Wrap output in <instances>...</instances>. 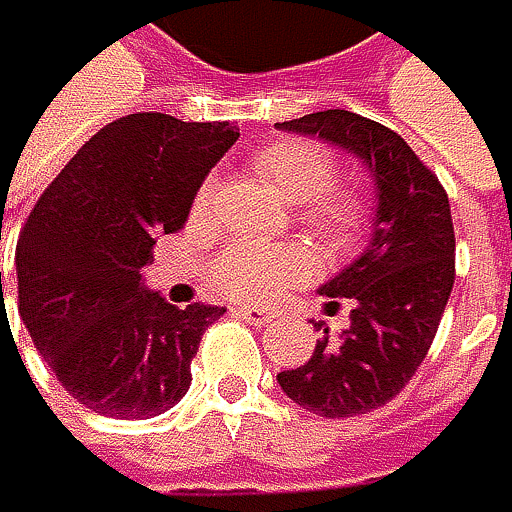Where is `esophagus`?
<instances>
[{"label":"esophagus","mask_w":512,"mask_h":512,"mask_svg":"<svg viewBox=\"0 0 512 512\" xmlns=\"http://www.w3.org/2000/svg\"><path fill=\"white\" fill-rule=\"evenodd\" d=\"M233 313L239 319L251 322V325H267V322H273V316L267 310H258V307H233Z\"/></svg>","instance_id":"esophagus-1"}]
</instances>
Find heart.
<instances>
[{"mask_svg": "<svg viewBox=\"0 0 512 512\" xmlns=\"http://www.w3.org/2000/svg\"><path fill=\"white\" fill-rule=\"evenodd\" d=\"M254 174L288 205H301L298 224L331 248H347L365 227V202L356 190H331L338 178L334 156L304 137L264 147L251 162ZM214 181L196 190L193 211L211 202ZM307 273V254L291 245L233 242L211 264V285L233 301H267Z\"/></svg>", "mask_w": 512, "mask_h": 512, "instance_id": "1", "label": "heart"}]
</instances>
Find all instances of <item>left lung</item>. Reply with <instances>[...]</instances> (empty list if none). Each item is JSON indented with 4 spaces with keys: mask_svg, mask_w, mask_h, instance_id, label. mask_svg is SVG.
<instances>
[{
    "mask_svg": "<svg viewBox=\"0 0 512 512\" xmlns=\"http://www.w3.org/2000/svg\"><path fill=\"white\" fill-rule=\"evenodd\" d=\"M341 147L365 162L375 181V224L359 258L319 294L328 310L350 307V325L322 338L313 356L279 371L288 399L322 418H353L387 405L424 362L455 285V227L448 193L396 131L350 110L276 122Z\"/></svg>",
    "mask_w": 512,
    "mask_h": 512,
    "instance_id": "1",
    "label": "left lung"
}]
</instances>
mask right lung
I'll return each mask as SVG.
<instances>
[{
    "mask_svg": "<svg viewBox=\"0 0 512 512\" xmlns=\"http://www.w3.org/2000/svg\"><path fill=\"white\" fill-rule=\"evenodd\" d=\"M230 122L131 113L104 125L45 187L17 239V313L61 387L107 418H153L190 390L202 331L227 310L174 307L141 270L181 230L233 144ZM5 319V298H2Z\"/></svg>",
    "mask_w": 512,
    "mask_h": 512,
    "instance_id": "right-lung-1",
    "label": "right lung"
}]
</instances>
